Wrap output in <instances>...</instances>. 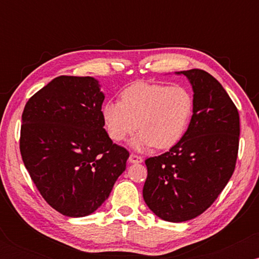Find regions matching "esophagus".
I'll return each mask as SVG.
<instances>
[{"mask_svg": "<svg viewBox=\"0 0 259 259\" xmlns=\"http://www.w3.org/2000/svg\"><path fill=\"white\" fill-rule=\"evenodd\" d=\"M129 162L130 163H141L142 157L139 156V154H136V153H132L129 156Z\"/></svg>", "mask_w": 259, "mask_h": 259, "instance_id": "esophagus-1", "label": "esophagus"}]
</instances>
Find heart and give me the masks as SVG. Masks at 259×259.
<instances>
[{
    "instance_id": "heart-1",
    "label": "heart",
    "mask_w": 259,
    "mask_h": 259,
    "mask_svg": "<svg viewBox=\"0 0 259 259\" xmlns=\"http://www.w3.org/2000/svg\"><path fill=\"white\" fill-rule=\"evenodd\" d=\"M194 113V97L181 85L136 82L120 94V102L103 106L109 138L120 142L138 129L134 146L169 148L185 134Z\"/></svg>"
}]
</instances>
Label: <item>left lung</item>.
I'll return each mask as SVG.
<instances>
[{
    "label": "left lung",
    "mask_w": 259,
    "mask_h": 259,
    "mask_svg": "<svg viewBox=\"0 0 259 259\" xmlns=\"http://www.w3.org/2000/svg\"><path fill=\"white\" fill-rule=\"evenodd\" d=\"M194 89V114L186 133L168 152L145 160L144 200L163 221L202 214L233 175L239 152L240 117L221 82L201 69L180 72Z\"/></svg>",
    "instance_id": "left-lung-1"
}]
</instances>
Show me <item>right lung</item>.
I'll return each instance as SVG.
<instances>
[{
  "label": "right lung",
  "mask_w": 259,
  "mask_h": 259,
  "mask_svg": "<svg viewBox=\"0 0 259 259\" xmlns=\"http://www.w3.org/2000/svg\"><path fill=\"white\" fill-rule=\"evenodd\" d=\"M99 82L61 75L24 107L19 148L44 200L67 217L91 214L125 170L129 151L105 129Z\"/></svg>",
  "instance_id": "add662e5"
}]
</instances>
